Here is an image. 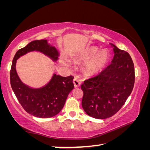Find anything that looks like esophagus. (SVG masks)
Listing matches in <instances>:
<instances>
[{
    "label": "esophagus",
    "mask_w": 150,
    "mask_h": 150,
    "mask_svg": "<svg viewBox=\"0 0 150 150\" xmlns=\"http://www.w3.org/2000/svg\"><path fill=\"white\" fill-rule=\"evenodd\" d=\"M73 84H74L75 88H77L81 85V82L77 79H74V80H73Z\"/></svg>",
    "instance_id": "1"
}]
</instances>
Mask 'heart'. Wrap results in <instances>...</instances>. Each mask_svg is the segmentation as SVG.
I'll return each instance as SVG.
<instances>
[{"instance_id":"heart-1","label":"heart","mask_w":150,"mask_h":150,"mask_svg":"<svg viewBox=\"0 0 150 150\" xmlns=\"http://www.w3.org/2000/svg\"><path fill=\"white\" fill-rule=\"evenodd\" d=\"M79 59L83 62L89 60L85 65L86 72L89 75H95L100 72L107 65L108 54L106 51L99 52L97 47H91L82 53Z\"/></svg>"}]
</instances>
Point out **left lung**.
<instances>
[{
    "label": "left lung",
    "mask_w": 150,
    "mask_h": 150,
    "mask_svg": "<svg viewBox=\"0 0 150 150\" xmlns=\"http://www.w3.org/2000/svg\"><path fill=\"white\" fill-rule=\"evenodd\" d=\"M111 45L115 53L111 64L81 85L83 108L95 118L115 115L124 105L134 85V65L130 54Z\"/></svg>",
    "instance_id": "left-lung-1"
}]
</instances>
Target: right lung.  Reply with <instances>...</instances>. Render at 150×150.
I'll use <instances>...</instances> for the list:
<instances>
[{"label":"right lung","instance_id":"add662e5","mask_svg":"<svg viewBox=\"0 0 150 150\" xmlns=\"http://www.w3.org/2000/svg\"><path fill=\"white\" fill-rule=\"evenodd\" d=\"M38 51L57 61L59 52L46 40H34L20 49L15 54L10 72L11 87L20 105L28 113L35 117L47 118L62 110L67 96L74 88L73 76L62 77L54 74L50 82L43 87L33 88L24 84L16 70V60L28 52Z\"/></svg>","mask_w":150,"mask_h":150}]
</instances>
